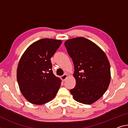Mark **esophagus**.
<instances>
[{
  "instance_id": "esophagus-1",
  "label": "esophagus",
  "mask_w": 128,
  "mask_h": 128,
  "mask_svg": "<svg viewBox=\"0 0 128 128\" xmlns=\"http://www.w3.org/2000/svg\"><path fill=\"white\" fill-rule=\"evenodd\" d=\"M67 77H68L67 75L65 74L62 75V76H61V79H62V81H63V82H64V81L66 80V78H67Z\"/></svg>"
}]
</instances>
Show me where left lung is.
Segmentation results:
<instances>
[{
    "label": "left lung",
    "instance_id": "8db88e82",
    "mask_svg": "<svg viewBox=\"0 0 128 128\" xmlns=\"http://www.w3.org/2000/svg\"><path fill=\"white\" fill-rule=\"evenodd\" d=\"M74 66L76 86L70 90L74 100L90 105L103 96L110 82V67L105 52L83 37L64 42Z\"/></svg>",
    "mask_w": 128,
    "mask_h": 128
}]
</instances>
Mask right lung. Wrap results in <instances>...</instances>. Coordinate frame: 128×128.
<instances>
[{
    "label": "right lung",
    "mask_w": 128,
    "mask_h": 128,
    "mask_svg": "<svg viewBox=\"0 0 128 128\" xmlns=\"http://www.w3.org/2000/svg\"><path fill=\"white\" fill-rule=\"evenodd\" d=\"M62 43L60 40L42 38L31 44L20 58L17 81L23 96L32 104L49 102L59 90L62 81L52 72L50 58Z\"/></svg>",
    "instance_id": "right-lung-1"
}]
</instances>
